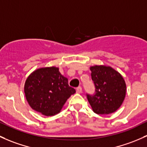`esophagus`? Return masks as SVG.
Returning <instances> with one entry per match:
<instances>
[{"instance_id":"1","label":"esophagus","mask_w":147,"mask_h":147,"mask_svg":"<svg viewBox=\"0 0 147 147\" xmlns=\"http://www.w3.org/2000/svg\"><path fill=\"white\" fill-rule=\"evenodd\" d=\"M76 92H77V93H78V94H81L82 92V90L81 86H78V87L77 88Z\"/></svg>"}]
</instances>
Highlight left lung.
<instances>
[{
    "mask_svg": "<svg viewBox=\"0 0 147 147\" xmlns=\"http://www.w3.org/2000/svg\"><path fill=\"white\" fill-rule=\"evenodd\" d=\"M90 69L95 92L86 94V98L94 112L97 114L115 112L125 96L126 84L123 77L111 67L96 65Z\"/></svg>",
    "mask_w": 147,
    "mask_h": 147,
    "instance_id": "1",
    "label": "left lung"
}]
</instances>
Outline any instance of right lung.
Here are the masks:
<instances>
[{"instance_id": "right-lung-1", "label": "right lung", "mask_w": 147, "mask_h": 147, "mask_svg": "<svg viewBox=\"0 0 147 147\" xmlns=\"http://www.w3.org/2000/svg\"><path fill=\"white\" fill-rule=\"evenodd\" d=\"M67 79L55 67L40 68L26 80L24 93L29 106L45 115H54L61 111L67 98L75 93Z\"/></svg>"}]
</instances>
